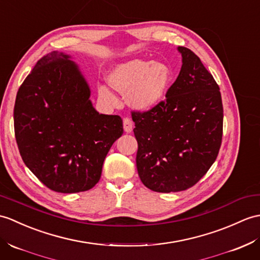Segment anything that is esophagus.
<instances>
[{
	"instance_id": "34e87169",
	"label": "esophagus",
	"mask_w": 260,
	"mask_h": 260,
	"mask_svg": "<svg viewBox=\"0 0 260 260\" xmlns=\"http://www.w3.org/2000/svg\"><path fill=\"white\" fill-rule=\"evenodd\" d=\"M123 124H124V131L126 133H131L133 131V122H132L131 118H128V117L124 118Z\"/></svg>"
}]
</instances>
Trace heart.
Wrapping results in <instances>:
<instances>
[{
    "label": "heart",
    "mask_w": 260,
    "mask_h": 260,
    "mask_svg": "<svg viewBox=\"0 0 260 260\" xmlns=\"http://www.w3.org/2000/svg\"><path fill=\"white\" fill-rule=\"evenodd\" d=\"M108 82L118 92H127V101L133 107L146 111L165 99L173 82V72L166 63L132 59L117 65L108 75ZM99 93L107 101H115L106 86H100Z\"/></svg>",
    "instance_id": "b5f03b06"
}]
</instances>
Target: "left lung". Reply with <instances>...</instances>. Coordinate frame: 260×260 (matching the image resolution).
<instances>
[{
    "label": "left lung",
    "mask_w": 260,
    "mask_h": 260,
    "mask_svg": "<svg viewBox=\"0 0 260 260\" xmlns=\"http://www.w3.org/2000/svg\"><path fill=\"white\" fill-rule=\"evenodd\" d=\"M183 65L166 99L148 111H133L138 144L136 166L154 191L194 186L214 164L222 137L219 86L189 48L178 46Z\"/></svg>",
    "instance_id": "8db88e82"
}]
</instances>
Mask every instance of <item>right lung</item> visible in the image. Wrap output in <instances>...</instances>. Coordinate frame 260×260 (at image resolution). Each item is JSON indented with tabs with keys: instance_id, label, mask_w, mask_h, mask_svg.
<instances>
[{
	"instance_id": "obj_1",
	"label": "right lung",
	"mask_w": 260,
	"mask_h": 260,
	"mask_svg": "<svg viewBox=\"0 0 260 260\" xmlns=\"http://www.w3.org/2000/svg\"><path fill=\"white\" fill-rule=\"evenodd\" d=\"M64 53L39 59L16 94L21 157L47 188L64 194L99 183L108 150L123 134L118 115L100 114L77 65Z\"/></svg>"
}]
</instances>
